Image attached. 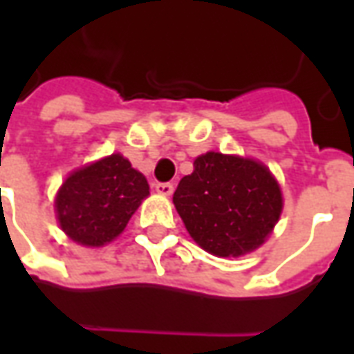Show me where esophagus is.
I'll return each instance as SVG.
<instances>
[{
    "instance_id": "esophagus-1",
    "label": "esophagus",
    "mask_w": 354,
    "mask_h": 354,
    "mask_svg": "<svg viewBox=\"0 0 354 354\" xmlns=\"http://www.w3.org/2000/svg\"><path fill=\"white\" fill-rule=\"evenodd\" d=\"M155 192L169 197V195H172V192H174V185L170 184V182H159V184H155Z\"/></svg>"
}]
</instances>
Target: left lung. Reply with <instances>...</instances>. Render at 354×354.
Masks as SVG:
<instances>
[{"mask_svg": "<svg viewBox=\"0 0 354 354\" xmlns=\"http://www.w3.org/2000/svg\"><path fill=\"white\" fill-rule=\"evenodd\" d=\"M180 180L174 207L193 241L214 256H241L258 248L279 222L281 187L252 159L208 151Z\"/></svg>", "mask_w": 354, "mask_h": 354, "instance_id": "left-lung-1", "label": "left lung"}]
</instances>
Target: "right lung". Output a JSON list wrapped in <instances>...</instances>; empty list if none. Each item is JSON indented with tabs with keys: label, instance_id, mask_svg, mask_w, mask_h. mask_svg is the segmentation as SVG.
<instances>
[{
	"label": "right lung",
	"instance_id": "add662e5",
	"mask_svg": "<svg viewBox=\"0 0 354 354\" xmlns=\"http://www.w3.org/2000/svg\"><path fill=\"white\" fill-rule=\"evenodd\" d=\"M149 195L147 180L121 155L75 170L57 195L60 227L75 243L102 246L124 230L142 199Z\"/></svg>",
	"mask_w": 354,
	"mask_h": 354
}]
</instances>
